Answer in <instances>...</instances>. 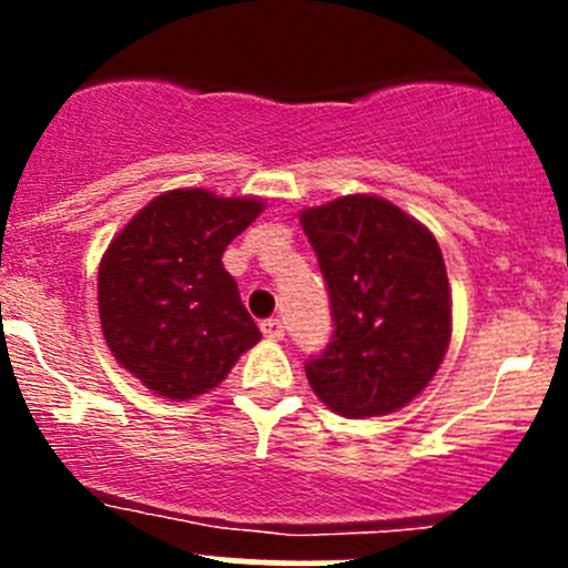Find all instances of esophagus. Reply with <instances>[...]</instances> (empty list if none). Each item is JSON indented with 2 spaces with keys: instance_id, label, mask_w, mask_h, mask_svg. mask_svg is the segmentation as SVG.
Here are the masks:
<instances>
[{
  "instance_id": "1",
  "label": "esophagus",
  "mask_w": 568,
  "mask_h": 568,
  "mask_svg": "<svg viewBox=\"0 0 568 568\" xmlns=\"http://www.w3.org/2000/svg\"><path fill=\"white\" fill-rule=\"evenodd\" d=\"M261 332L268 337V341H283L285 326H283V321H280L277 316H272V318H263L261 321Z\"/></svg>"
}]
</instances>
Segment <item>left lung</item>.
<instances>
[{
    "label": "left lung",
    "instance_id": "8db88e82",
    "mask_svg": "<svg viewBox=\"0 0 568 568\" xmlns=\"http://www.w3.org/2000/svg\"><path fill=\"white\" fill-rule=\"evenodd\" d=\"M329 294V343L305 363L313 393L343 417L400 409L450 343V291L437 239L368 194L302 211Z\"/></svg>",
    "mask_w": 568,
    "mask_h": 568
}]
</instances>
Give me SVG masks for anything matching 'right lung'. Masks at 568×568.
Here are the masks:
<instances>
[{
	"mask_svg": "<svg viewBox=\"0 0 568 568\" xmlns=\"http://www.w3.org/2000/svg\"><path fill=\"white\" fill-rule=\"evenodd\" d=\"M261 211V200L175 189L109 244L99 268L101 326L118 363L148 390L173 400L209 393L261 341L222 266V252Z\"/></svg>",
	"mask_w": 568,
	"mask_h": 568,
	"instance_id": "1",
	"label": "right lung"
}]
</instances>
